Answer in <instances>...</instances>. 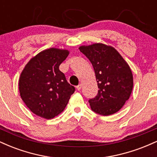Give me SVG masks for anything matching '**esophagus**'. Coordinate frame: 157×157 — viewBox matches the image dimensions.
<instances>
[{"label":"esophagus","instance_id":"obj_1","mask_svg":"<svg viewBox=\"0 0 157 157\" xmlns=\"http://www.w3.org/2000/svg\"><path fill=\"white\" fill-rule=\"evenodd\" d=\"M76 89H77V91H80V90L82 89V84H79L78 86H77L76 87Z\"/></svg>","mask_w":157,"mask_h":157}]
</instances>
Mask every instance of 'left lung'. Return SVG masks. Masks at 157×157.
<instances>
[{
    "label": "left lung",
    "instance_id": "8db88e82",
    "mask_svg": "<svg viewBox=\"0 0 157 157\" xmlns=\"http://www.w3.org/2000/svg\"><path fill=\"white\" fill-rule=\"evenodd\" d=\"M79 49L92 64L99 88L97 96L89 100L91 109L102 116L117 112L132 92L134 79L129 65L117 50L101 43Z\"/></svg>",
    "mask_w": 157,
    "mask_h": 157
}]
</instances>
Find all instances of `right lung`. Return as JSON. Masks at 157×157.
Returning <instances> with one entry per match:
<instances>
[{"label":"right lung","instance_id":"add662e5","mask_svg":"<svg viewBox=\"0 0 157 157\" xmlns=\"http://www.w3.org/2000/svg\"><path fill=\"white\" fill-rule=\"evenodd\" d=\"M69 55L67 49L50 48L30 59L19 78L23 101L37 116L54 118L67 105L75 88L66 80L59 66Z\"/></svg>","mask_w":157,"mask_h":157}]
</instances>
